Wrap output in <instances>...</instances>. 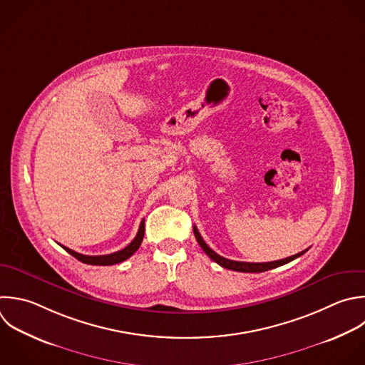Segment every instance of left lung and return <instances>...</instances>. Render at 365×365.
Segmentation results:
<instances>
[{
  "label": "left lung",
  "instance_id": "1",
  "mask_svg": "<svg viewBox=\"0 0 365 365\" xmlns=\"http://www.w3.org/2000/svg\"><path fill=\"white\" fill-rule=\"evenodd\" d=\"M194 235L200 244V247L204 250V252L212 259L215 261L217 264H220L221 267L224 268H228V269H232V271H240V272H264V271H268V269H272V268H277V267H281L298 257H301L304 252L308 251L304 250L295 255H291V257H287V258H282V259H278V261H271V262H242V261H232V259H228V258H224L221 255H218L215 251H212L207 244L205 241L202 240V237L200 235L197 227L194 225Z\"/></svg>",
  "mask_w": 365,
  "mask_h": 365
}]
</instances>
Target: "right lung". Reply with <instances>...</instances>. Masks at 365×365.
<instances>
[{
  "label": "right lung",
  "instance_id": "obj_1",
  "mask_svg": "<svg viewBox=\"0 0 365 365\" xmlns=\"http://www.w3.org/2000/svg\"><path fill=\"white\" fill-rule=\"evenodd\" d=\"M144 231H145V227H144V220H143L135 238L125 248H123L117 252H113V254H107V255H84V254L76 252V251H73V250H70V248H67L61 244L60 245L68 254H71L73 257H76L78 261H81L84 264H88V265H113V264H118V262L125 261L127 258H130L140 248V245L143 242V238H144Z\"/></svg>",
  "mask_w": 365,
  "mask_h": 365
}]
</instances>
